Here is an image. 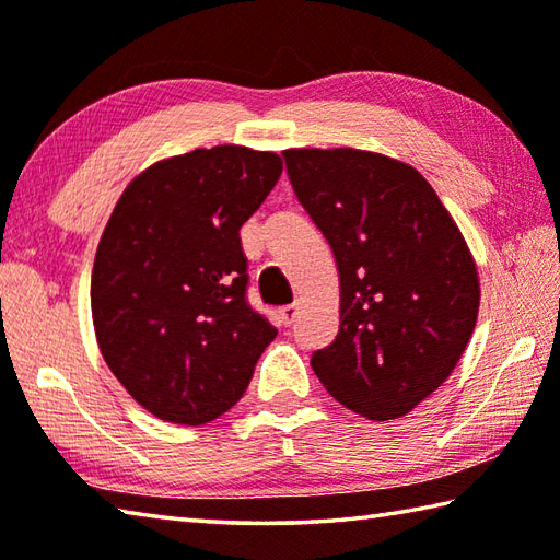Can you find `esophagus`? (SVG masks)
<instances>
[{
	"label": "esophagus",
	"mask_w": 560,
	"mask_h": 560,
	"mask_svg": "<svg viewBox=\"0 0 560 560\" xmlns=\"http://www.w3.org/2000/svg\"><path fill=\"white\" fill-rule=\"evenodd\" d=\"M278 315H280V322H282V325L290 327L292 322H295V319H298V315H300V305H285V307H280Z\"/></svg>",
	"instance_id": "esophagus-1"
}]
</instances>
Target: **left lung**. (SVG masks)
I'll list each match as a JSON object with an SVG mask.
<instances>
[{"instance_id": "8db88e82", "label": "left lung", "mask_w": 560, "mask_h": 560, "mask_svg": "<svg viewBox=\"0 0 560 560\" xmlns=\"http://www.w3.org/2000/svg\"><path fill=\"white\" fill-rule=\"evenodd\" d=\"M282 156L339 270V335L312 354V369L354 413L406 416L445 384L472 337V253L410 164L354 147Z\"/></svg>"}]
</instances>
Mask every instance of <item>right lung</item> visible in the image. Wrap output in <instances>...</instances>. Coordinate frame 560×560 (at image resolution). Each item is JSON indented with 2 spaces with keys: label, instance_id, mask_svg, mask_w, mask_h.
Segmentation results:
<instances>
[{
  "label": "right lung",
  "instance_id": "obj_1",
  "mask_svg": "<svg viewBox=\"0 0 560 560\" xmlns=\"http://www.w3.org/2000/svg\"><path fill=\"white\" fill-rule=\"evenodd\" d=\"M280 174L275 152L219 144L154 162L115 203L93 262L95 339L127 394L166 423L233 408L278 335L245 302L238 231Z\"/></svg>",
  "mask_w": 560,
  "mask_h": 560
}]
</instances>
